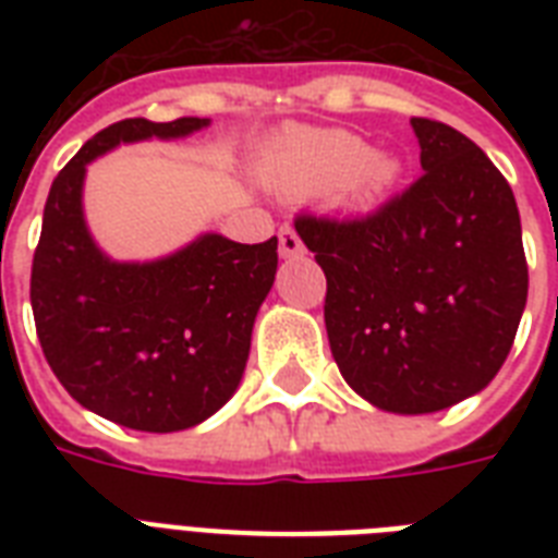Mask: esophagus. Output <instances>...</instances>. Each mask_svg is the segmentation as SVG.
<instances>
[{
    "mask_svg": "<svg viewBox=\"0 0 558 558\" xmlns=\"http://www.w3.org/2000/svg\"><path fill=\"white\" fill-rule=\"evenodd\" d=\"M278 243L283 257H295V254L304 252V243H301V236H298V231L292 226H280Z\"/></svg>",
    "mask_w": 558,
    "mask_h": 558,
    "instance_id": "esophagus-1",
    "label": "esophagus"
}]
</instances>
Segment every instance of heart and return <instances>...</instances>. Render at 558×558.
<instances>
[{
    "label": "heart",
    "instance_id": "heart-1",
    "mask_svg": "<svg viewBox=\"0 0 558 558\" xmlns=\"http://www.w3.org/2000/svg\"><path fill=\"white\" fill-rule=\"evenodd\" d=\"M271 179L306 193L339 191L356 205H371L393 185L397 159L373 153L348 130H310L280 138L266 159Z\"/></svg>",
    "mask_w": 558,
    "mask_h": 558
}]
</instances>
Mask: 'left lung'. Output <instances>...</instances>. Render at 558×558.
<instances>
[{
  "label": "left lung",
  "instance_id": "8db88e82",
  "mask_svg": "<svg viewBox=\"0 0 558 558\" xmlns=\"http://www.w3.org/2000/svg\"><path fill=\"white\" fill-rule=\"evenodd\" d=\"M423 177L367 217L298 214L327 275L324 324L341 376L381 411L432 414L484 390L527 304L510 182L454 126L411 118Z\"/></svg>",
  "mask_w": 558,
  "mask_h": 558
}]
</instances>
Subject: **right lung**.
<instances>
[{
    "instance_id": "add662e5",
    "label": "right lung",
    "mask_w": 558,
    "mask_h": 558,
    "mask_svg": "<svg viewBox=\"0 0 558 558\" xmlns=\"http://www.w3.org/2000/svg\"><path fill=\"white\" fill-rule=\"evenodd\" d=\"M208 118H124L83 144L48 191L31 263L39 348L83 408L135 432H182L228 402L245 371L254 315L278 271V236L205 234L156 263H112L83 222V173L121 142L179 138Z\"/></svg>"
}]
</instances>
